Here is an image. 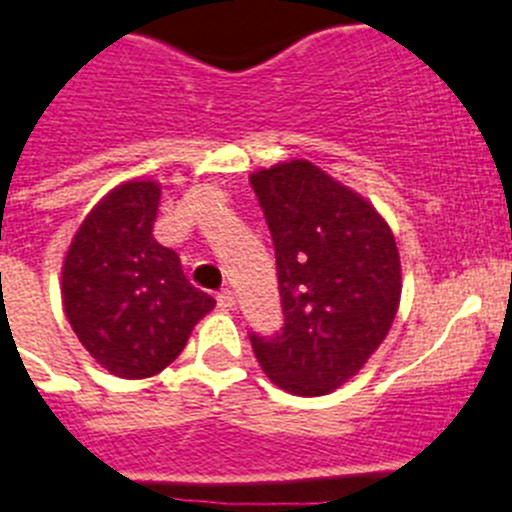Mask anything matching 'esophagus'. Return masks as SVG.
<instances>
[{
    "mask_svg": "<svg viewBox=\"0 0 512 512\" xmlns=\"http://www.w3.org/2000/svg\"><path fill=\"white\" fill-rule=\"evenodd\" d=\"M217 305H219V308H222V310H232V308H234V293H232V290L224 288L222 293L217 295Z\"/></svg>",
    "mask_w": 512,
    "mask_h": 512,
    "instance_id": "obj_1",
    "label": "esophagus"
}]
</instances>
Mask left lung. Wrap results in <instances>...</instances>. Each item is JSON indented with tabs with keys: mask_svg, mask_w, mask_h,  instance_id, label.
<instances>
[{
	"mask_svg": "<svg viewBox=\"0 0 512 512\" xmlns=\"http://www.w3.org/2000/svg\"><path fill=\"white\" fill-rule=\"evenodd\" d=\"M275 245L285 326L252 333L260 369L295 396H323L364 369L401 300V260L379 209L305 159L250 174Z\"/></svg>",
	"mask_w": 512,
	"mask_h": 512,
	"instance_id": "8db88e82",
	"label": "left lung"
}]
</instances>
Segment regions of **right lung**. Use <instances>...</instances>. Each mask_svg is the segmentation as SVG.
I'll return each instance as SVG.
<instances>
[{"label":"right lung","mask_w":512,"mask_h":512,"mask_svg":"<svg viewBox=\"0 0 512 512\" xmlns=\"http://www.w3.org/2000/svg\"><path fill=\"white\" fill-rule=\"evenodd\" d=\"M161 184L136 176L85 214L62 260V308L108 374L148 379L184 351L217 305L186 280L179 255L154 240Z\"/></svg>","instance_id":"right-lung-1"}]
</instances>
